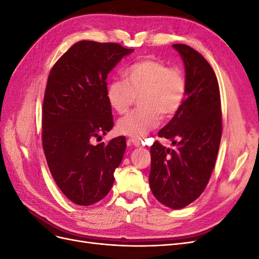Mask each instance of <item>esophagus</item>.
<instances>
[{
  "mask_svg": "<svg viewBox=\"0 0 259 259\" xmlns=\"http://www.w3.org/2000/svg\"><path fill=\"white\" fill-rule=\"evenodd\" d=\"M128 142H130L133 146H135V147H143V146H144L143 143L140 142V140H138V139H134V138H133V139H130Z\"/></svg>",
  "mask_w": 259,
  "mask_h": 259,
  "instance_id": "1",
  "label": "esophagus"
}]
</instances>
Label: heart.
<instances>
[{
    "label": "heart",
    "instance_id": "1",
    "mask_svg": "<svg viewBox=\"0 0 259 259\" xmlns=\"http://www.w3.org/2000/svg\"><path fill=\"white\" fill-rule=\"evenodd\" d=\"M124 81L109 83L106 97L117 113H125L138 96L137 110L121 117L116 130L122 135L142 138L160 123V115L170 117L183 107L187 79L178 68L156 59H142L123 70Z\"/></svg>",
    "mask_w": 259,
    "mask_h": 259
}]
</instances>
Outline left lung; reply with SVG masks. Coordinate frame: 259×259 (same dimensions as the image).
Returning a JSON list of instances; mask_svg holds the SVG:
<instances>
[{
	"mask_svg": "<svg viewBox=\"0 0 259 259\" xmlns=\"http://www.w3.org/2000/svg\"><path fill=\"white\" fill-rule=\"evenodd\" d=\"M185 66L183 107L160 132L175 149L155 142L150 149L149 184L155 199L169 208L189 205L204 191L222 139V105L217 77L207 60L185 44H174Z\"/></svg>",
	"mask_w": 259,
	"mask_h": 259,
	"instance_id": "8db88e82",
	"label": "left lung"
}]
</instances>
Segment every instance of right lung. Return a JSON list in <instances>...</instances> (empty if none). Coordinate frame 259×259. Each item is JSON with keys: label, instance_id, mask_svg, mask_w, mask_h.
<instances>
[{"label": "right lung", "instance_id": "add662e5", "mask_svg": "<svg viewBox=\"0 0 259 259\" xmlns=\"http://www.w3.org/2000/svg\"><path fill=\"white\" fill-rule=\"evenodd\" d=\"M134 50L116 43L80 41L52 68L45 89L42 143L52 176L66 197L88 206L104 199L126 148L124 136L96 146L113 127L107 76Z\"/></svg>", "mask_w": 259, "mask_h": 259}]
</instances>
